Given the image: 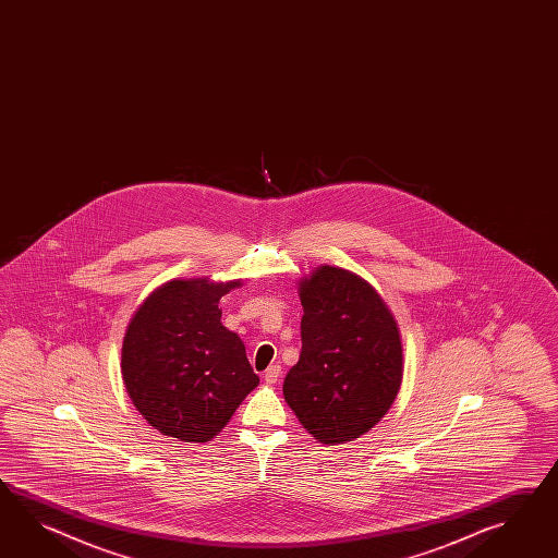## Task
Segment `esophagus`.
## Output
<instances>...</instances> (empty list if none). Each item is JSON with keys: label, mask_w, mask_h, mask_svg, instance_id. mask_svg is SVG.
I'll list each match as a JSON object with an SVG mask.
<instances>
[{"label": "esophagus", "mask_w": 558, "mask_h": 558, "mask_svg": "<svg viewBox=\"0 0 558 558\" xmlns=\"http://www.w3.org/2000/svg\"><path fill=\"white\" fill-rule=\"evenodd\" d=\"M280 373H282V367L278 363H274V365L264 371V380L266 383H276V380L280 379Z\"/></svg>", "instance_id": "esophagus-1"}]
</instances>
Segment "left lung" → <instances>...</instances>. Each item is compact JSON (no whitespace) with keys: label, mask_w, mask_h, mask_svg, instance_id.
I'll list each match as a JSON object with an SVG mask.
<instances>
[{"label":"left lung","mask_w":558,"mask_h":558,"mask_svg":"<svg viewBox=\"0 0 558 558\" xmlns=\"http://www.w3.org/2000/svg\"><path fill=\"white\" fill-rule=\"evenodd\" d=\"M299 294L302 351L286 375V403L320 444L353 441L399 393V328L377 290L349 270L320 266L300 280Z\"/></svg>","instance_id":"1"}]
</instances>
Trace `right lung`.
I'll use <instances>...</instances> for the list:
<instances>
[{
  "instance_id": "add662e5",
  "label": "right lung",
  "mask_w": 558,
  "mask_h": 558,
  "mask_svg": "<svg viewBox=\"0 0 558 558\" xmlns=\"http://www.w3.org/2000/svg\"><path fill=\"white\" fill-rule=\"evenodd\" d=\"M238 286L242 280H171L133 314L121 354L124 387L157 432L205 444L258 387L244 342L221 325L219 299Z\"/></svg>"
}]
</instances>
